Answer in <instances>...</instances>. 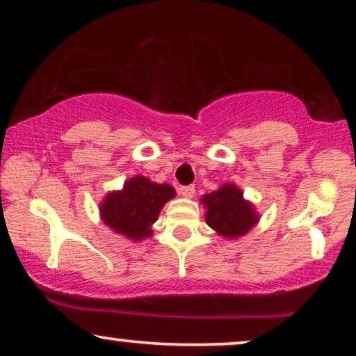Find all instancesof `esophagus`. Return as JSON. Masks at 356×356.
Returning <instances> with one entry per match:
<instances>
[{"instance_id":"esophagus-1","label":"esophagus","mask_w":356,"mask_h":356,"mask_svg":"<svg viewBox=\"0 0 356 356\" xmlns=\"http://www.w3.org/2000/svg\"><path fill=\"white\" fill-rule=\"evenodd\" d=\"M179 193L185 198H192L195 195V187L193 185H184V187L179 188Z\"/></svg>"}]
</instances>
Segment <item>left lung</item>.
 I'll list each match as a JSON object with an SVG mask.
<instances>
[{
  "label": "left lung",
  "instance_id": "obj_1",
  "mask_svg": "<svg viewBox=\"0 0 356 356\" xmlns=\"http://www.w3.org/2000/svg\"><path fill=\"white\" fill-rule=\"evenodd\" d=\"M202 203L207 208L208 226L224 237L235 238L247 234L258 221L252 204L243 200L242 190L232 184L204 195Z\"/></svg>",
  "mask_w": 356,
  "mask_h": 356
}]
</instances>
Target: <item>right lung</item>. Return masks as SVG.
Masks as SVG:
<instances>
[{
	"instance_id": "right-lung-1",
	"label": "right lung",
	"mask_w": 356,
	"mask_h": 356,
	"mask_svg": "<svg viewBox=\"0 0 356 356\" xmlns=\"http://www.w3.org/2000/svg\"><path fill=\"white\" fill-rule=\"evenodd\" d=\"M176 197V192L168 184H154L142 176L132 177L119 192L106 195L99 207L102 218L114 232L126 235L130 240L149 237L152 224L164 203Z\"/></svg>"
}]
</instances>
